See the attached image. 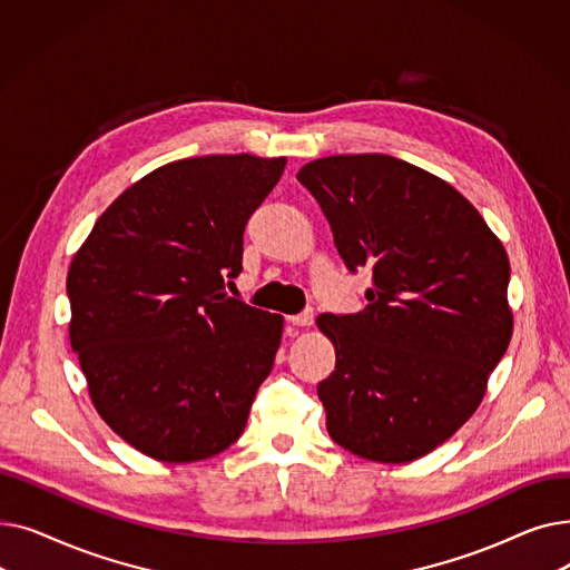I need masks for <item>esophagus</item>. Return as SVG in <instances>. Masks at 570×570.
<instances>
[{"label":"esophagus","mask_w":570,"mask_h":570,"mask_svg":"<svg viewBox=\"0 0 570 570\" xmlns=\"http://www.w3.org/2000/svg\"><path fill=\"white\" fill-rule=\"evenodd\" d=\"M288 325L293 327H309L314 323V314L312 312H305V314H297V316H288L286 318Z\"/></svg>","instance_id":"1"}]
</instances>
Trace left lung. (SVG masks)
I'll return each instance as SVG.
<instances>
[{
    "label": "left lung",
    "instance_id": "1",
    "mask_svg": "<svg viewBox=\"0 0 570 570\" xmlns=\"http://www.w3.org/2000/svg\"><path fill=\"white\" fill-rule=\"evenodd\" d=\"M297 179L348 269H372L363 312L316 318L337 355L318 383L327 434L363 460L413 462L481 406L511 342L508 254L453 185L409 161L335 155Z\"/></svg>",
    "mask_w": 570,
    "mask_h": 570
}]
</instances>
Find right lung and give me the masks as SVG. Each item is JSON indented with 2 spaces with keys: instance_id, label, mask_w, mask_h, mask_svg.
<instances>
[{
  "instance_id": "1",
  "label": "right lung",
  "mask_w": 570,
  "mask_h": 570,
  "mask_svg": "<svg viewBox=\"0 0 570 570\" xmlns=\"http://www.w3.org/2000/svg\"><path fill=\"white\" fill-rule=\"evenodd\" d=\"M286 157L170 161L119 194L73 254L69 340L106 425L159 462L219 455L273 370L284 316L228 297L245 224Z\"/></svg>"
}]
</instances>
